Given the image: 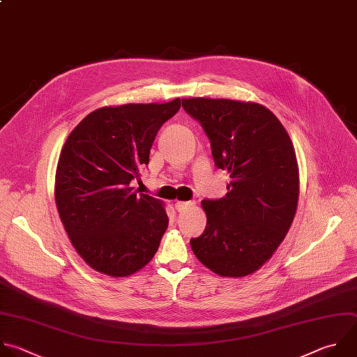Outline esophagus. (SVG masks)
Here are the masks:
<instances>
[{"label":"esophagus","mask_w":357,"mask_h":357,"mask_svg":"<svg viewBox=\"0 0 357 357\" xmlns=\"http://www.w3.org/2000/svg\"><path fill=\"white\" fill-rule=\"evenodd\" d=\"M190 206H193V202H176V203H175V208H176L178 211H183V210L189 208Z\"/></svg>","instance_id":"obj_1"}]
</instances>
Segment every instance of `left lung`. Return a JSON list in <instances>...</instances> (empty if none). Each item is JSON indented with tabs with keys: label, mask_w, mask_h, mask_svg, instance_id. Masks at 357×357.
I'll use <instances>...</instances> for the list:
<instances>
[{
	"label": "left lung",
	"mask_w": 357,
	"mask_h": 357,
	"mask_svg": "<svg viewBox=\"0 0 357 357\" xmlns=\"http://www.w3.org/2000/svg\"><path fill=\"white\" fill-rule=\"evenodd\" d=\"M210 140L217 168L229 174L227 195L204 199L207 224L190 240L196 258L220 276L258 271L289 231L298 202L291 140L265 106L229 99H182Z\"/></svg>",
	"instance_id": "1"
}]
</instances>
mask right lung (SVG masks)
<instances>
[{
  "instance_id": "obj_1",
  "label": "right lung",
  "mask_w": 357,
  "mask_h": 357,
  "mask_svg": "<svg viewBox=\"0 0 357 357\" xmlns=\"http://www.w3.org/2000/svg\"><path fill=\"white\" fill-rule=\"evenodd\" d=\"M179 107V98L100 107L64 143L56 204L73 247L92 269L125 278L155 255L168 215L160 200L130 183L140 181L157 132Z\"/></svg>"
}]
</instances>
